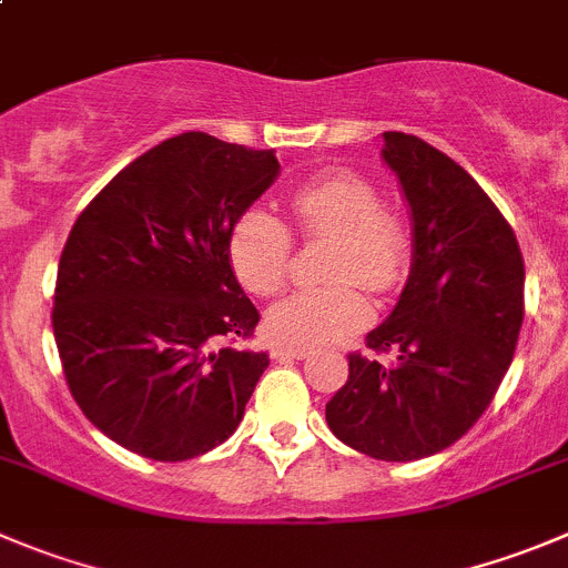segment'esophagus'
<instances>
[{"label": "esophagus", "instance_id": "34e87169", "mask_svg": "<svg viewBox=\"0 0 568 568\" xmlns=\"http://www.w3.org/2000/svg\"><path fill=\"white\" fill-rule=\"evenodd\" d=\"M270 354H273V359H304L306 351L298 345H275Z\"/></svg>", "mask_w": 568, "mask_h": 568}]
</instances>
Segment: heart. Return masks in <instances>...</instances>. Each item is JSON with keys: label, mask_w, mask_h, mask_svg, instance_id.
Listing matches in <instances>:
<instances>
[{"label": "heart", "mask_w": 568, "mask_h": 568, "mask_svg": "<svg viewBox=\"0 0 568 568\" xmlns=\"http://www.w3.org/2000/svg\"><path fill=\"white\" fill-rule=\"evenodd\" d=\"M301 234L332 236L323 278L332 284L298 290L270 306L264 326L278 343L328 345L371 321L359 287L387 293L407 267V234L390 214L379 212V194L356 172H328L293 194ZM231 267L253 295L284 287L293 264V236L267 209H247L231 229Z\"/></svg>", "instance_id": "1"}]
</instances>
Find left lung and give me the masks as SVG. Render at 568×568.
<instances>
[{"instance_id":"left-lung-1","label":"left lung","mask_w":568,"mask_h":568,"mask_svg":"<svg viewBox=\"0 0 568 568\" xmlns=\"http://www.w3.org/2000/svg\"><path fill=\"white\" fill-rule=\"evenodd\" d=\"M382 161L407 200L413 262L368 348L396 359L351 354L326 420L362 455L413 463L460 440L499 390L524 321V262L507 220L449 155L387 131Z\"/></svg>"}]
</instances>
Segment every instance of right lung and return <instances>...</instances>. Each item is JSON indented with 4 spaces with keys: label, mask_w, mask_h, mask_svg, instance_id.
I'll use <instances>...</instances> for the list:
<instances>
[{
    "label": "right lung",
    "mask_w": 568,
    "mask_h": 568,
    "mask_svg": "<svg viewBox=\"0 0 568 568\" xmlns=\"http://www.w3.org/2000/svg\"><path fill=\"white\" fill-rule=\"evenodd\" d=\"M273 150L189 131L119 172L74 223L58 264V354L85 418L161 463L229 440L270 356L229 256L231 229L278 178Z\"/></svg>",
    "instance_id": "add662e5"
}]
</instances>
